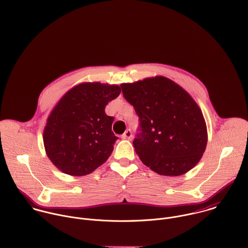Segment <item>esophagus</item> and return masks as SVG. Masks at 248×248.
Listing matches in <instances>:
<instances>
[{
    "label": "esophagus",
    "instance_id": "34e87169",
    "mask_svg": "<svg viewBox=\"0 0 248 248\" xmlns=\"http://www.w3.org/2000/svg\"><path fill=\"white\" fill-rule=\"evenodd\" d=\"M121 138L123 139V140H132V138H133V135H132V132H131V130H127L122 136H121Z\"/></svg>",
    "mask_w": 248,
    "mask_h": 248
}]
</instances>
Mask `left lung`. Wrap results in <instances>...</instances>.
Listing matches in <instances>:
<instances>
[{"instance_id": "8db88e82", "label": "left lung", "mask_w": 248, "mask_h": 248, "mask_svg": "<svg viewBox=\"0 0 248 248\" xmlns=\"http://www.w3.org/2000/svg\"><path fill=\"white\" fill-rule=\"evenodd\" d=\"M120 86L140 117V133L133 144L142 162L170 177L194 168L205 151L207 128L192 96L164 76Z\"/></svg>"}]
</instances>
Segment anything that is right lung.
I'll return each mask as SVG.
<instances>
[{"label": "right lung", "instance_id": "obj_1", "mask_svg": "<svg viewBox=\"0 0 248 248\" xmlns=\"http://www.w3.org/2000/svg\"><path fill=\"white\" fill-rule=\"evenodd\" d=\"M121 93L117 85L86 82L73 87L46 119L43 140L46 155L63 173L86 176L105 163L118 139L111 131L107 104Z\"/></svg>", "mask_w": 248, "mask_h": 248}]
</instances>
